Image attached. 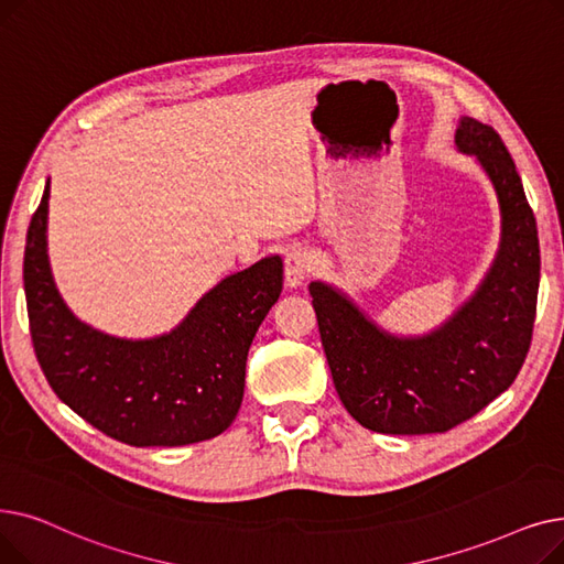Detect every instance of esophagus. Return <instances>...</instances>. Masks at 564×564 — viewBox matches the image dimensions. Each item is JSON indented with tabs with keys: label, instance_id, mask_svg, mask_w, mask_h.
Masks as SVG:
<instances>
[{
	"label": "esophagus",
	"instance_id": "esophagus-1",
	"mask_svg": "<svg viewBox=\"0 0 564 564\" xmlns=\"http://www.w3.org/2000/svg\"><path fill=\"white\" fill-rule=\"evenodd\" d=\"M312 271V259L307 254L305 248H291L286 252V259H284V280H286V286L296 289L301 286L307 275Z\"/></svg>",
	"mask_w": 564,
	"mask_h": 564
}]
</instances>
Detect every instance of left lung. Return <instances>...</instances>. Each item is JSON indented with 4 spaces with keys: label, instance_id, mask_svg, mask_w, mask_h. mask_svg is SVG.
Instances as JSON below:
<instances>
[{
    "label": "left lung",
    "instance_id": "1",
    "mask_svg": "<svg viewBox=\"0 0 564 564\" xmlns=\"http://www.w3.org/2000/svg\"><path fill=\"white\" fill-rule=\"evenodd\" d=\"M457 149L479 160L500 206V248L473 296L429 335L397 337L351 299L312 282L321 344L344 409L377 434H443L514 383L540 289L538 223L498 132L462 117Z\"/></svg>",
    "mask_w": 564,
    "mask_h": 564
}]
</instances>
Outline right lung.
Instances as JSON below:
<instances>
[{"label": "right lung", "instance_id": "add662e5", "mask_svg": "<svg viewBox=\"0 0 564 564\" xmlns=\"http://www.w3.org/2000/svg\"><path fill=\"white\" fill-rule=\"evenodd\" d=\"M50 181L24 248L32 344L50 388L98 432L135 447L216 438L234 422L250 344L282 291V259L225 278L181 324L153 339H121L75 318L47 261Z\"/></svg>", "mask_w": 564, "mask_h": 564}]
</instances>
